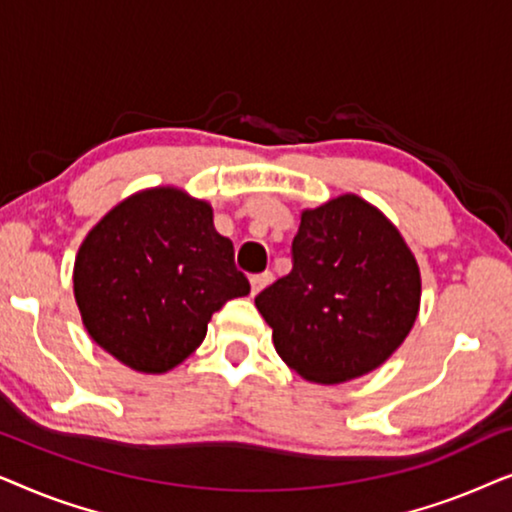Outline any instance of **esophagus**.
I'll return each mask as SVG.
<instances>
[{
    "mask_svg": "<svg viewBox=\"0 0 512 512\" xmlns=\"http://www.w3.org/2000/svg\"><path fill=\"white\" fill-rule=\"evenodd\" d=\"M249 282H251V293L256 296V293H261L265 286L272 282V272H261V275H254Z\"/></svg>",
    "mask_w": 512,
    "mask_h": 512,
    "instance_id": "34e87169",
    "label": "esophagus"
}]
</instances>
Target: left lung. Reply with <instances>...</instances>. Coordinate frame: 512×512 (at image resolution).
<instances>
[{
  "mask_svg": "<svg viewBox=\"0 0 512 512\" xmlns=\"http://www.w3.org/2000/svg\"><path fill=\"white\" fill-rule=\"evenodd\" d=\"M293 268L256 296L286 366L340 384L382 366L419 312V265L394 223L347 193L305 209Z\"/></svg>",
  "mask_w": 512,
  "mask_h": 512,
  "instance_id": "8db88e82",
  "label": "left lung"
}]
</instances>
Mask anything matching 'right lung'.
<instances>
[{
	"instance_id": "1",
	"label": "right lung",
	"mask_w": 512,
	"mask_h": 512,
	"mask_svg": "<svg viewBox=\"0 0 512 512\" xmlns=\"http://www.w3.org/2000/svg\"><path fill=\"white\" fill-rule=\"evenodd\" d=\"M249 289L233 242L216 233L212 205L172 186L118 202L74 261V298L90 338L151 375L191 356L212 314Z\"/></svg>"
}]
</instances>
